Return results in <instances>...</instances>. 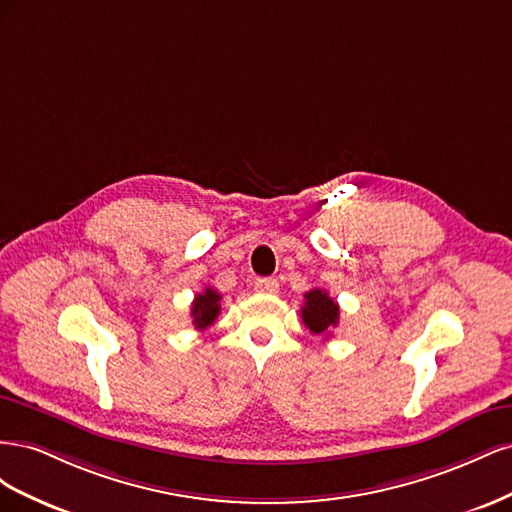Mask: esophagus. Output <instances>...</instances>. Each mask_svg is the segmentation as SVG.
Listing matches in <instances>:
<instances>
[{"label":"esophagus","mask_w":512,"mask_h":512,"mask_svg":"<svg viewBox=\"0 0 512 512\" xmlns=\"http://www.w3.org/2000/svg\"><path fill=\"white\" fill-rule=\"evenodd\" d=\"M256 290L262 294H275L280 290V284L273 277H260V280H256Z\"/></svg>","instance_id":"esophagus-1"}]
</instances>
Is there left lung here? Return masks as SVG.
Masks as SVG:
<instances>
[{"instance_id":"8db88e82","label":"left lung","mask_w":512,"mask_h":512,"mask_svg":"<svg viewBox=\"0 0 512 512\" xmlns=\"http://www.w3.org/2000/svg\"><path fill=\"white\" fill-rule=\"evenodd\" d=\"M305 327L314 335H329L339 322V305L329 297L327 290L314 288L305 292V305L301 307Z\"/></svg>"}]
</instances>
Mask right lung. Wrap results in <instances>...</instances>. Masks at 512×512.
<instances>
[{
    "instance_id": "obj_1",
    "label": "right lung",
    "mask_w": 512,
    "mask_h": 512,
    "mask_svg": "<svg viewBox=\"0 0 512 512\" xmlns=\"http://www.w3.org/2000/svg\"><path fill=\"white\" fill-rule=\"evenodd\" d=\"M220 292H215L213 288H205L200 294H196V299L192 303V322L196 329H207L213 320L220 314Z\"/></svg>"
}]
</instances>
